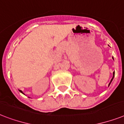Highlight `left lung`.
<instances>
[{
    "label": "left lung",
    "instance_id": "obj_1",
    "mask_svg": "<svg viewBox=\"0 0 124 124\" xmlns=\"http://www.w3.org/2000/svg\"><path fill=\"white\" fill-rule=\"evenodd\" d=\"M114 76H115V72H113V78H112V79H111V81H110V83H111V81H112V80H113V78H114Z\"/></svg>",
    "mask_w": 124,
    "mask_h": 124
}]
</instances>
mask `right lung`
Returning <instances> with one entry per match:
<instances>
[{"instance_id": "add662e5", "label": "right lung", "mask_w": 124, "mask_h": 124, "mask_svg": "<svg viewBox=\"0 0 124 124\" xmlns=\"http://www.w3.org/2000/svg\"><path fill=\"white\" fill-rule=\"evenodd\" d=\"M20 92H22V90H20Z\"/></svg>"}]
</instances>
